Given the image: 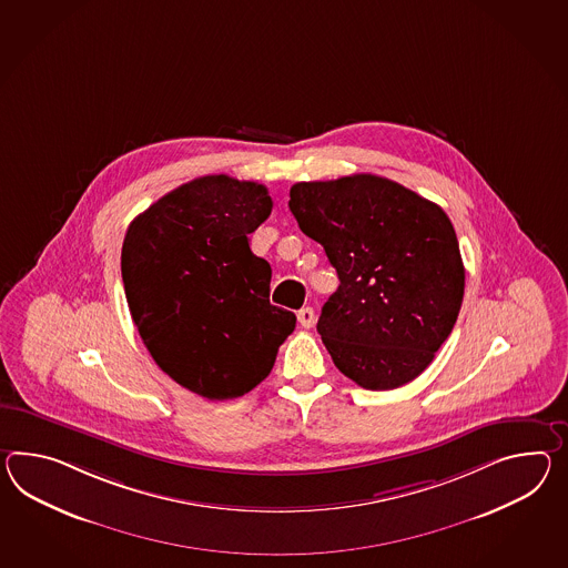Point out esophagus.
<instances>
[{"mask_svg":"<svg viewBox=\"0 0 568 568\" xmlns=\"http://www.w3.org/2000/svg\"><path fill=\"white\" fill-rule=\"evenodd\" d=\"M297 322L302 324V328H312L316 324V312L312 307H302L297 312Z\"/></svg>","mask_w":568,"mask_h":568,"instance_id":"1","label":"esophagus"}]
</instances>
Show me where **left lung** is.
I'll return each instance as SVG.
<instances>
[{
  "mask_svg": "<svg viewBox=\"0 0 568 568\" xmlns=\"http://www.w3.org/2000/svg\"><path fill=\"white\" fill-rule=\"evenodd\" d=\"M290 209L324 246L338 290L318 333L341 374L394 389L429 367L464 300L456 230L439 205L375 174L297 182Z\"/></svg>",
  "mask_w": 568,
  "mask_h": 568,
  "instance_id": "left-lung-1",
  "label": "left lung"
}]
</instances>
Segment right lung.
<instances>
[{"mask_svg": "<svg viewBox=\"0 0 568 568\" xmlns=\"http://www.w3.org/2000/svg\"><path fill=\"white\" fill-rule=\"evenodd\" d=\"M258 182L211 174L158 199L126 230V304L158 367L209 400L271 374L295 314L268 302L271 264L248 234L271 215Z\"/></svg>", "mask_w": 568, "mask_h": 568, "instance_id": "add662e5", "label": "right lung"}]
</instances>
